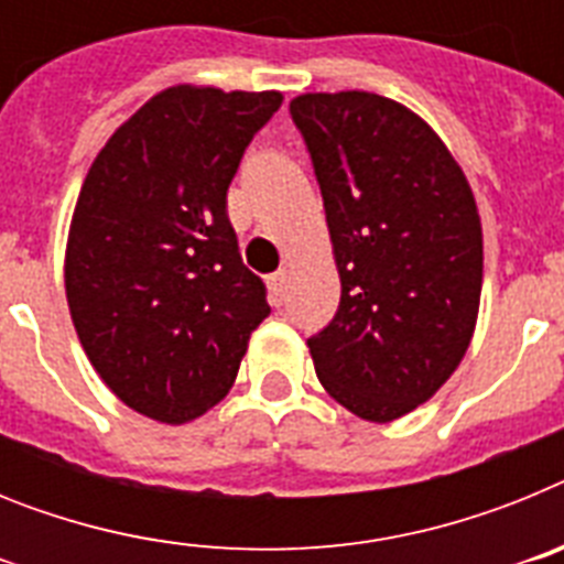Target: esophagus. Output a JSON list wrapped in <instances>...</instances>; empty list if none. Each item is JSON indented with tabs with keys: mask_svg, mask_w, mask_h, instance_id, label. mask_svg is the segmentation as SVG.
I'll list each match as a JSON object with an SVG mask.
<instances>
[{
	"mask_svg": "<svg viewBox=\"0 0 564 564\" xmlns=\"http://www.w3.org/2000/svg\"><path fill=\"white\" fill-rule=\"evenodd\" d=\"M268 288H271L273 302H276V305H282L288 296V271L285 268H279L276 273H271V276H268Z\"/></svg>",
	"mask_w": 564,
	"mask_h": 564,
	"instance_id": "1",
	"label": "esophagus"
}]
</instances>
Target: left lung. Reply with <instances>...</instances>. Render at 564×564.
Wrapping results in <instances>:
<instances>
[{
  "instance_id": "left-lung-1",
  "label": "left lung",
  "mask_w": 564,
  "mask_h": 564,
  "mask_svg": "<svg viewBox=\"0 0 564 564\" xmlns=\"http://www.w3.org/2000/svg\"><path fill=\"white\" fill-rule=\"evenodd\" d=\"M291 115L311 152L341 302L307 338L344 410L390 423L449 381L480 311L482 228L446 143L376 93H307Z\"/></svg>"
}]
</instances>
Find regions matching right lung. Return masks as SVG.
Returning a JSON list of instances; mask_svg holds the SVG:
<instances>
[{"label":"right lung","mask_w":564,"mask_h":564,"mask_svg":"<svg viewBox=\"0 0 564 564\" xmlns=\"http://www.w3.org/2000/svg\"><path fill=\"white\" fill-rule=\"evenodd\" d=\"M282 93L169 87L115 129L69 223L64 288L89 364L129 410L186 423L220 403L271 313L226 194Z\"/></svg>","instance_id":"1"}]
</instances>
